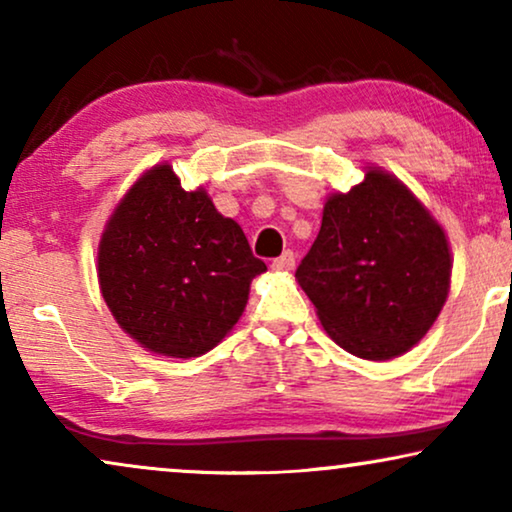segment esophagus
<instances>
[{
    "label": "esophagus",
    "instance_id": "34e87169",
    "mask_svg": "<svg viewBox=\"0 0 512 512\" xmlns=\"http://www.w3.org/2000/svg\"><path fill=\"white\" fill-rule=\"evenodd\" d=\"M272 268L275 270H293L296 268V254H293V251H284L282 256H277L275 261H272Z\"/></svg>",
    "mask_w": 512,
    "mask_h": 512
}]
</instances>
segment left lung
<instances>
[{"label": "left lung", "instance_id": "1", "mask_svg": "<svg viewBox=\"0 0 512 512\" xmlns=\"http://www.w3.org/2000/svg\"><path fill=\"white\" fill-rule=\"evenodd\" d=\"M450 272L443 228L401 181L370 170L352 191L328 198L296 277L342 349L387 361L433 326Z\"/></svg>", "mask_w": 512, "mask_h": 512}]
</instances>
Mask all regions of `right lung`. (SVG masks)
<instances>
[{
  "instance_id": "obj_1",
  "label": "right lung",
  "mask_w": 512,
  "mask_h": 512,
  "mask_svg": "<svg viewBox=\"0 0 512 512\" xmlns=\"http://www.w3.org/2000/svg\"><path fill=\"white\" fill-rule=\"evenodd\" d=\"M265 272L247 235L207 193L184 191L170 165L146 172L111 216L97 254L111 314L139 345L200 356L219 345Z\"/></svg>"
}]
</instances>
